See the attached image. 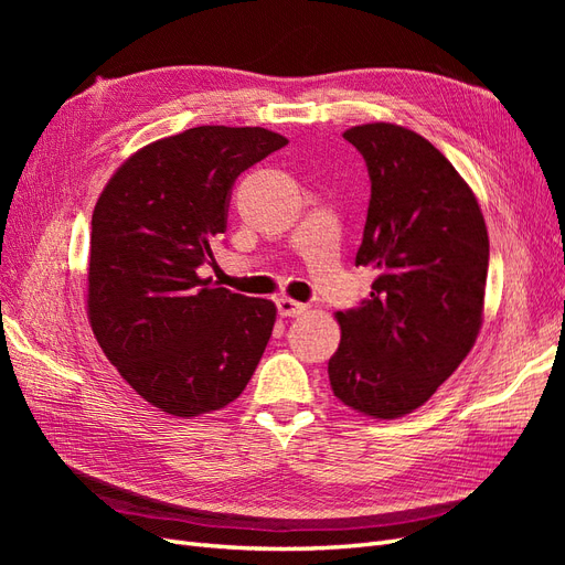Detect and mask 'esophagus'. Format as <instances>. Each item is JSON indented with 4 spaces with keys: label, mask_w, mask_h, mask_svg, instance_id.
<instances>
[{
    "label": "esophagus",
    "mask_w": 565,
    "mask_h": 565,
    "mask_svg": "<svg viewBox=\"0 0 565 565\" xmlns=\"http://www.w3.org/2000/svg\"><path fill=\"white\" fill-rule=\"evenodd\" d=\"M306 311V303H301V301H295V299H280L278 301V313L282 316V318H297V316H301Z\"/></svg>",
    "instance_id": "obj_1"
}]
</instances>
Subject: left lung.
<instances>
[{"instance_id": "left-lung-1", "label": "left lung", "mask_w": 565, "mask_h": 565, "mask_svg": "<svg viewBox=\"0 0 565 565\" xmlns=\"http://www.w3.org/2000/svg\"><path fill=\"white\" fill-rule=\"evenodd\" d=\"M370 174L355 266L377 268L370 299L339 311L328 363L334 396L372 419L429 401L465 361L483 322L490 243L481 207L450 160L398 125L351 127Z\"/></svg>"}]
</instances>
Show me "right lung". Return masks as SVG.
<instances>
[{
	"label": "right lung",
	"mask_w": 565,
	"mask_h": 565,
	"mask_svg": "<svg viewBox=\"0 0 565 565\" xmlns=\"http://www.w3.org/2000/svg\"><path fill=\"white\" fill-rule=\"evenodd\" d=\"M287 146L262 127H193L117 169L92 216L87 313L127 384L174 417L226 407L245 391L276 303L200 278L216 264L235 179Z\"/></svg>",
	"instance_id": "1"
}]
</instances>
